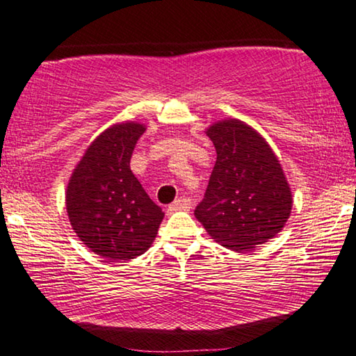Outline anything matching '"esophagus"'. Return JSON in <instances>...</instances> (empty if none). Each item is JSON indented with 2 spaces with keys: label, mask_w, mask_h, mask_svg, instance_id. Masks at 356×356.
Instances as JSON below:
<instances>
[{
  "label": "esophagus",
  "mask_w": 356,
  "mask_h": 356,
  "mask_svg": "<svg viewBox=\"0 0 356 356\" xmlns=\"http://www.w3.org/2000/svg\"><path fill=\"white\" fill-rule=\"evenodd\" d=\"M191 207V201L188 197H179V200L174 201L170 207H168V213H174L177 210H188Z\"/></svg>",
  "instance_id": "obj_1"
}]
</instances>
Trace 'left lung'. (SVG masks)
Wrapping results in <instances>:
<instances>
[{"instance_id":"left-lung-1","label":"left lung","mask_w":356,"mask_h":356,"mask_svg":"<svg viewBox=\"0 0 356 356\" xmlns=\"http://www.w3.org/2000/svg\"><path fill=\"white\" fill-rule=\"evenodd\" d=\"M206 134L216 161L195 216L227 250H254L281 232L291 216L284 171L265 138L243 120H218Z\"/></svg>"}]
</instances>
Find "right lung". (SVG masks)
<instances>
[{"label":"right lung","mask_w":356,"mask_h":356,"mask_svg":"<svg viewBox=\"0 0 356 356\" xmlns=\"http://www.w3.org/2000/svg\"><path fill=\"white\" fill-rule=\"evenodd\" d=\"M144 130V124L127 120L102 131L78 161L65 190L72 229L108 261H129L146 252L165 216L130 170Z\"/></svg>","instance_id":"1"}]
</instances>
